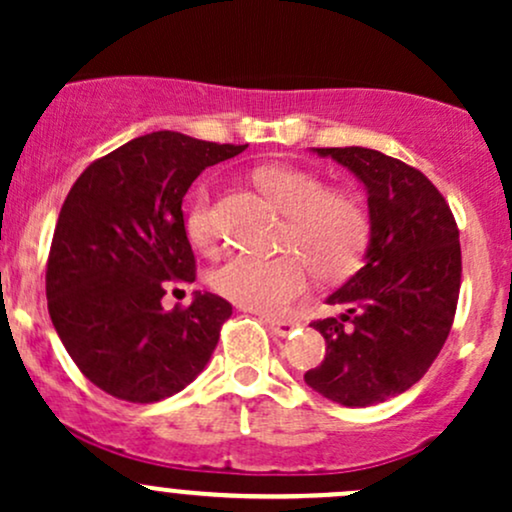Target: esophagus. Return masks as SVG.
I'll use <instances>...</instances> for the list:
<instances>
[{"instance_id": "1", "label": "esophagus", "mask_w": 512, "mask_h": 512, "mask_svg": "<svg viewBox=\"0 0 512 512\" xmlns=\"http://www.w3.org/2000/svg\"><path fill=\"white\" fill-rule=\"evenodd\" d=\"M264 322H267V327L276 334V337H286V334H291L293 327H296L293 320H279V317H264Z\"/></svg>"}]
</instances>
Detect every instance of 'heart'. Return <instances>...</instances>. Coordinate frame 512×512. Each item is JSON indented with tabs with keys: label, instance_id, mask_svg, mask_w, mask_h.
I'll list each match as a JSON object with an SVG mask.
<instances>
[{
	"label": "heart",
	"instance_id": "b5f03b06",
	"mask_svg": "<svg viewBox=\"0 0 512 512\" xmlns=\"http://www.w3.org/2000/svg\"><path fill=\"white\" fill-rule=\"evenodd\" d=\"M252 180L276 209L286 214L281 228V255H233L214 272V289L228 301L264 315L286 313L305 296L313 272L339 281L361 264L368 248L370 221L366 207L351 192L327 187L315 173L293 166H260ZM185 231L199 250L219 243L209 192L192 197Z\"/></svg>",
	"mask_w": 512,
	"mask_h": 512
}]
</instances>
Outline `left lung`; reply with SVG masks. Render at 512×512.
I'll return each instance as SVG.
<instances>
[{
	"mask_svg": "<svg viewBox=\"0 0 512 512\" xmlns=\"http://www.w3.org/2000/svg\"><path fill=\"white\" fill-rule=\"evenodd\" d=\"M366 185V264L327 303L344 315L313 320L327 354L305 383L344 407L402 395L436 361L462 281L460 228L438 187L421 170L363 146L315 149Z\"/></svg>",
	"mask_w": 512,
	"mask_h": 512,
	"instance_id": "8db88e82",
	"label": "left lung"
}]
</instances>
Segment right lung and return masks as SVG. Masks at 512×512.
I'll use <instances>...</instances> for the list:
<instances>
[{"mask_svg": "<svg viewBox=\"0 0 512 512\" xmlns=\"http://www.w3.org/2000/svg\"><path fill=\"white\" fill-rule=\"evenodd\" d=\"M245 149L163 129L96 158L69 190L45 269L48 310L67 354L108 395L166 399L214 354L231 303L197 293L163 310L161 298L197 279L182 197L204 168Z\"/></svg>", "mask_w": 512, "mask_h": 512, "instance_id": "right-lung-1", "label": "right lung"}]
</instances>
